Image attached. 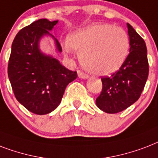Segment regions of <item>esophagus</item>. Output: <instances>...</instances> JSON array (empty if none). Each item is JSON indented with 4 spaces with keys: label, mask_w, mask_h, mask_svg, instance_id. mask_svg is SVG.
<instances>
[{
    "label": "esophagus",
    "mask_w": 158,
    "mask_h": 158,
    "mask_svg": "<svg viewBox=\"0 0 158 158\" xmlns=\"http://www.w3.org/2000/svg\"><path fill=\"white\" fill-rule=\"evenodd\" d=\"M77 73H78V77H79L80 78H82V79H86V78L89 77L88 74H86V73H83V72H81V71H78Z\"/></svg>",
    "instance_id": "34e87169"
}]
</instances>
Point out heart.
Returning a JSON list of instances; mask_svg holds the SVG:
<instances>
[{
  "mask_svg": "<svg viewBox=\"0 0 158 158\" xmlns=\"http://www.w3.org/2000/svg\"><path fill=\"white\" fill-rule=\"evenodd\" d=\"M64 44L80 54L81 65L96 75H109L122 67L129 55V38L124 29L110 24H94L72 34Z\"/></svg>",
  "mask_w": 158,
  "mask_h": 158,
  "instance_id": "1",
  "label": "heart"
}]
</instances>
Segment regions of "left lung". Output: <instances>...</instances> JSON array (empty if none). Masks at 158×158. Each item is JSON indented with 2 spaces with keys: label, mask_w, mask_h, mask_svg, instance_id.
I'll use <instances>...</instances> for the list:
<instances>
[{
  "label": "left lung",
  "mask_w": 158,
  "mask_h": 158,
  "mask_svg": "<svg viewBox=\"0 0 158 158\" xmlns=\"http://www.w3.org/2000/svg\"><path fill=\"white\" fill-rule=\"evenodd\" d=\"M127 26L130 52L117 72L101 77L102 90L96 100L97 107L109 114L121 112L136 102L148 77L146 44L130 24Z\"/></svg>",
  "instance_id": "obj_1"
}]
</instances>
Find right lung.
<instances>
[{"instance_id":"add662e5","label":"right lung","mask_w":158,"mask_h":158,"mask_svg":"<svg viewBox=\"0 0 158 158\" xmlns=\"http://www.w3.org/2000/svg\"><path fill=\"white\" fill-rule=\"evenodd\" d=\"M58 20L40 19L20 29L12 43L8 77L15 98L36 114H46L59 106L67 85L77 77L58 60L43 54L40 39L50 35ZM59 52L62 47L55 40Z\"/></svg>"}]
</instances>
